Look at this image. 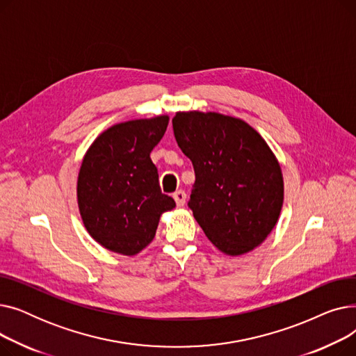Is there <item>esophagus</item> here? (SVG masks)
Here are the masks:
<instances>
[{
	"instance_id": "34e87169",
	"label": "esophagus",
	"mask_w": 356,
	"mask_h": 356,
	"mask_svg": "<svg viewBox=\"0 0 356 356\" xmlns=\"http://www.w3.org/2000/svg\"><path fill=\"white\" fill-rule=\"evenodd\" d=\"M173 197H175L176 204H177L179 208L183 207L184 202H186V193H184V191H177V192H175V193H173Z\"/></svg>"
}]
</instances>
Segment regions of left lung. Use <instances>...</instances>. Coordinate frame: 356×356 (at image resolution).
Here are the masks:
<instances>
[{"label":"left lung","mask_w":356,"mask_h":356,"mask_svg":"<svg viewBox=\"0 0 356 356\" xmlns=\"http://www.w3.org/2000/svg\"><path fill=\"white\" fill-rule=\"evenodd\" d=\"M173 131L195 168L188 207L213 245L251 251L275 227L283 207L282 168L267 143L242 120L177 112Z\"/></svg>","instance_id":"obj_1"}]
</instances>
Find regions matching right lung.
Instances as JSON below:
<instances>
[{
  "instance_id": "add662e5",
  "label": "right lung",
  "mask_w": 356,
  "mask_h": 356,
  "mask_svg": "<svg viewBox=\"0 0 356 356\" xmlns=\"http://www.w3.org/2000/svg\"><path fill=\"white\" fill-rule=\"evenodd\" d=\"M168 117L121 122L93 141L78 177V203L89 235L102 247L136 255L156 235L163 212L176 202L161 193L149 153L163 138Z\"/></svg>"
}]
</instances>
